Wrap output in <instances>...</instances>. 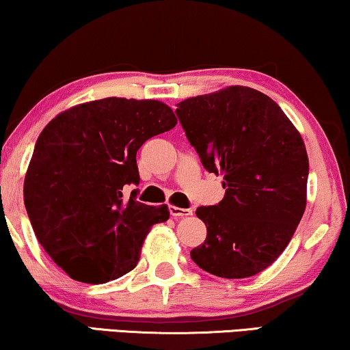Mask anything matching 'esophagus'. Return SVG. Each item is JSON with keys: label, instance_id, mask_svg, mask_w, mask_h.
I'll return each instance as SVG.
<instances>
[{"label": "esophagus", "instance_id": "34e87169", "mask_svg": "<svg viewBox=\"0 0 350 350\" xmlns=\"http://www.w3.org/2000/svg\"><path fill=\"white\" fill-rule=\"evenodd\" d=\"M169 210H170V215L174 218H185V217H189V215H193V210L180 208V207H175V205H170Z\"/></svg>", "mask_w": 350, "mask_h": 350}]
</instances>
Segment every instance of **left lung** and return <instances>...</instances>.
<instances>
[{"label":"left lung","instance_id":"8db88e82","mask_svg":"<svg viewBox=\"0 0 350 350\" xmlns=\"http://www.w3.org/2000/svg\"><path fill=\"white\" fill-rule=\"evenodd\" d=\"M186 137L224 198L199 207L207 239L191 250L200 269L245 279L285 250L306 210L309 159L299 132L274 100L245 85L176 105Z\"/></svg>","mask_w":350,"mask_h":350}]
</instances>
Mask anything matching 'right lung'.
Here are the masks:
<instances>
[{"label":"right lung","mask_w":350,"mask_h":350,"mask_svg":"<svg viewBox=\"0 0 350 350\" xmlns=\"http://www.w3.org/2000/svg\"><path fill=\"white\" fill-rule=\"evenodd\" d=\"M176 126L159 100L108 97L57 114L38 137L23 200L33 231L73 280L105 284L140 260L151 226L169 219L167 205L122 199L138 185L137 151Z\"/></svg>","instance_id":"right-lung-1"}]
</instances>
